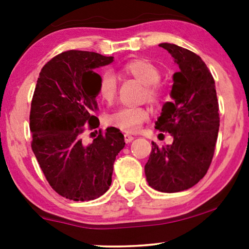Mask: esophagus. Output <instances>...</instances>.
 <instances>
[{"mask_svg": "<svg viewBox=\"0 0 249 249\" xmlns=\"http://www.w3.org/2000/svg\"><path fill=\"white\" fill-rule=\"evenodd\" d=\"M132 141H134V137H132L131 135H128V134L124 135V142H130Z\"/></svg>", "mask_w": 249, "mask_h": 249, "instance_id": "esophagus-1", "label": "esophagus"}]
</instances>
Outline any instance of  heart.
<instances>
[{"label": "heart", "mask_w": 249, "mask_h": 249, "mask_svg": "<svg viewBox=\"0 0 249 249\" xmlns=\"http://www.w3.org/2000/svg\"><path fill=\"white\" fill-rule=\"evenodd\" d=\"M122 72L145 85L144 98L149 103L158 105L164 98V90L159 85L161 72L154 63L147 59H134L122 67ZM118 93L117 78L112 72H104L98 85V95L105 103L114 101ZM149 120V111L146 107H120L107 117V124L110 127L119 129L122 132L137 131L144 122Z\"/></svg>", "instance_id": "1"}]
</instances>
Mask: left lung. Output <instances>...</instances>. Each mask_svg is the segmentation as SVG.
Returning <instances> with one entry per match:
<instances>
[{
  "mask_svg": "<svg viewBox=\"0 0 249 249\" xmlns=\"http://www.w3.org/2000/svg\"><path fill=\"white\" fill-rule=\"evenodd\" d=\"M159 46L180 69L173 74V101L163 105L155 124L173 136V142L165 147L152 142L145 175L152 188L178 193L195 186L210 168L219 134V103L212 73L199 55L175 44Z\"/></svg>",
  "mask_w": 249,
  "mask_h": 249,
  "instance_id": "left-lung-1",
  "label": "left lung"
}]
</instances>
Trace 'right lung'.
Masks as SVG:
<instances>
[{
  "mask_svg": "<svg viewBox=\"0 0 249 249\" xmlns=\"http://www.w3.org/2000/svg\"><path fill=\"white\" fill-rule=\"evenodd\" d=\"M113 56L70 50L57 54L40 70L29 115L32 149L50 186L76 202L97 198L112 182L113 164L124 147L119 129L107 128L93 142L84 131L98 128L96 68ZM97 131V130H96Z\"/></svg>",
  "mask_w": 249,
  "mask_h": 249,
  "instance_id": "add662e5",
  "label": "right lung"
}]
</instances>
